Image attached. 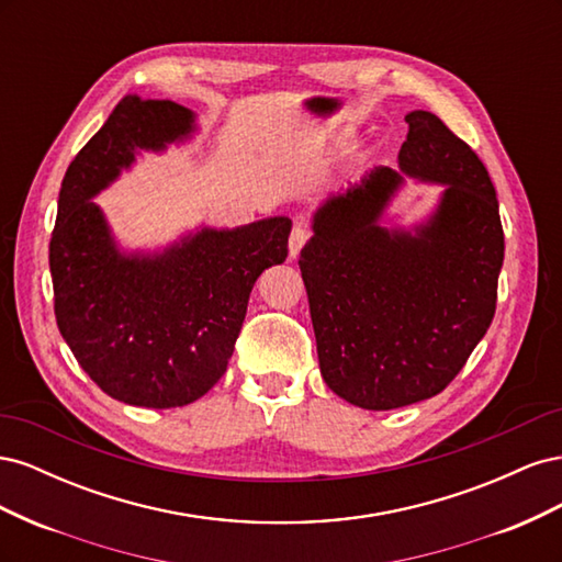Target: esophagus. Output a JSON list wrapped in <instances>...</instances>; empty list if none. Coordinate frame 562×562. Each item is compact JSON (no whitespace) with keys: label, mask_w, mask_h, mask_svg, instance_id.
<instances>
[{"label":"esophagus","mask_w":562,"mask_h":562,"mask_svg":"<svg viewBox=\"0 0 562 562\" xmlns=\"http://www.w3.org/2000/svg\"><path fill=\"white\" fill-rule=\"evenodd\" d=\"M310 241V229L304 225H295L291 232V241H288V248H291V258H297L302 246Z\"/></svg>","instance_id":"esophagus-1"}]
</instances>
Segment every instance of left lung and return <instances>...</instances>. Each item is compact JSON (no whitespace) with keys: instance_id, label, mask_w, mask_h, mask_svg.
<instances>
[{"instance_id":"left-lung-1","label":"left lung","mask_w":562,"mask_h":562,"mask_svg":"<svg viewBox=\"0 0 562 562\" xmlns=\"http://www.w3.org/2000/svg\"><path fill=\"white\" fill-rule=\"evenodd\" d=\"M401 171L372 168L314 213L300 252L321 375L339 398L394 411L440 394L497 310L499 201L479 155L431 112L405 116ZM405 175L447 184L416 234L379 227Z\"/></svg>"}]
</instances>
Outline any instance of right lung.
<instances>
[{
  "mask_svg": "<svg viewBox=\"0 0 562 562\" xmlns=\"http://www.w3.org/2000/svg\"><path fill=\"white\" fill-rule=\"evenodd\" d=\"M194 131L171 100L126 95L67 166L48 244L58 330L108 396L180 407L225 375L252 283L288 255L291 220L184 236L161 252H122L91 201L135 161Z\"/></svg>",
  "mask_w": 562,
  "mask_h": 562,
  "instance_id": "right-lung-1",
  "label": "right lung"
}]
</instances>
